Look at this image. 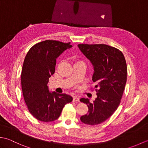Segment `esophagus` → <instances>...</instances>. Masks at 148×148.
<instances>
[{
	"mask_svg": "<svg viewBox=\"0 0 148 148\" xmlns=\"http://www.w3.org/2000/svg\"><path fill=\"white\" fill-rule=\"evenodd\" d=\"M73 101L74 102H79V99L78 98L77 96H75L73 97Z\"/></svg>",
	"mask_w": 148,
	"mask_h": 148,
	"instance_id": "obj_1",
	"label": "esophagus"
}]
</instances>
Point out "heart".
Listing matches in <instances>:
<instances>
[{
	"instance_id": "heart-1",
	"label": "heart",
	"mask_w": 148,
	"mask_h": 148,
	"mask_svg": "<svg viewBox=\"0 0 148 148\" xmlns=\"http://www.w3.org/2000/svg\"><path fill=\"white\" fill-rule=\"evenodd\" d=\"M77 62H76V63H77Z\"/></svg>"
}]
</instances>
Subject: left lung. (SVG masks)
Here are the masks:
<instances>
[{"label": "left lung", "mask_w": 148, "mask_h": 148, "mask_svg": "<svg viewBox=\"0 0 148 148\" xmlns=\"http://www.w3.org/2000/svg\"><path fill=\"white\" fill-rule=\"evenodd\" d=\"M93 65L92 80L97 97L91 103L88 99H80L88 107V112L81 117L85 124L101 123L111 117L120 103L127 82L126 60L121 51L106 45H77Z\"/></svg>", "instance_id": "left-lung-1"}]
</instances>
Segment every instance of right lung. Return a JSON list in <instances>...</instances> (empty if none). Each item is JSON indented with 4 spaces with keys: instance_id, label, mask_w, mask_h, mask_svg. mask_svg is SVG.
<instances>
[{
    "instance_id": "1",
    "label": "right lung",
    "mask_w": 148,
    "mask_h": 148,
    "mask_svg": "<svg viewBox=\"0 0 148 148\" xmlns=\"http://www.w3.org/2000/svg\"><path fill=\"white\" fill-rule=\"evenodd\" d=\"M72 47L70 42L46 40L33 46L25 56L21 74V88L30 113L39 121L57 119L72 97L50 92L49 78L54 74L56 58Z\"/></svg>"
}]
</instances>
